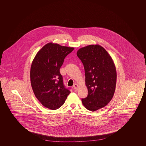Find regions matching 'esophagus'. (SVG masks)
<instances>
[{
	"label": "esophagus",
	"mask_w": 146,
	"mask_h": 146,
	"mask_svg": "<svg viewBox=\"0 0 146 146\" xmlns=\"http://www.w3.org/2000/svg\"><path fill=\"white\" fill-rule=\"evenodd\" d=\"M78 84H74V85H73V89H74V90L75 91H76L77 90H78Z\"/></svg>",
	"instance_id": "esophagus-1"
}]
</instances>
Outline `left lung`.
<instances>
[{
	"mask_svg": "<svg viewBox=\"0 0 146 146\" xmlns=\"http://www.w3.org/2000/svg\"><path fill=\"white\" fill-rule=\"evenodd\" d=\"M83 64L88 96L82 98L84 107L90 111L102 108L113 97L117 72L111 56L99 45H89L76 52Z\"/></svg>",
	"mask_w": 146,
	"mask_h": 146,
	"instance_id": "left-lung-1",
	"label": "left lung"
}]
</instances>
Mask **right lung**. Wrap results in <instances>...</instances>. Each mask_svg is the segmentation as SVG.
Masks as SVG:
<instances>
[{
  "instance_id": "add662e5",
  "label": "right lung",
  "mask_w": 146,
  "mask_h": 146,
  "mask_svg": "<svg viewBox=\"0 0 146 146\" xmlns=\"http://www.w3.org/2000/svg\"><path fill=\"white\" fill-rule=\"evenodd\" d=\"M73 50L49 42L38 52L32 63L30 78L33 92L42 105L50 110L61 107L70 93L63 84L60 68Z\"/></svg>"
}]
</instances>
